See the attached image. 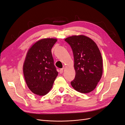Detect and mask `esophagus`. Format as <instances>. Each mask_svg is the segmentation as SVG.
Here are the masks:
<instances>
[{"mask_svg": "<svg viewBox=\"0 0 125 125\" xmlns=\"http://www.w3.org/2000/svg\"><path fill=\"white\" fill-rule=\"evenodd\" d=\"M63 68H62V69H60V70H59V72L60 73H63Z\"/></svg>", "mask_w": 125, "mask_h": 125, "instance_id": "34e87169", "label": "esophagus"}]
</instances>
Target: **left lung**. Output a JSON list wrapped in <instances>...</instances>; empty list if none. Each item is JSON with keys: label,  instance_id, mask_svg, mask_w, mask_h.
<instances>
[{"label": "left lung", "instance_id": "obj_1", "mask_svg": "<svg viewBox=\"0 0 125 125\" xmlns=\"http://www.w3.org/2000/svg\"><path fill=\"white\" fill-rule=\"evenodd\" d=\"M65 41L73 50L75 75L71 82L73 88L82 93L95 89L103 74V59L95 42L83 35H73Z\"/></svg>", "mask_w": 125, "mask_h": 125}]
</instances>
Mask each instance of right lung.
I'll return each instance as SVG.
<instances>
[{
	"label": "right lung",
	"instance_id": "obj_1",
	"mask_svg": "<svg viewBox=\"0 0 125 125\" xmlns=\"http://www.w3.org/2000/svg\"><path fill=\"white\" fill-rule=\"evenodd\" d=\"M57 39H42L36 42L26 53L23 72L26 85L34 94H47L58 75L51 50Z\"/></svg>",
	"mask_w": 125,
	"mask_h": 125
}]
</instances>
